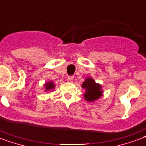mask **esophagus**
Masks as SVG:
<instances>
[{
	"label": "esophagus",
	"instance_id": "1",
	"mask_svg": "<svg viewBox=\"0 0 146 146\" xmlns=\"http://www.w3.org/2000/svg\"><path fill=\"white\" fill-rule=\"evenodd\" d=\"M73 80H74V76H68V81L70 82H73Z\"/></svg>",
	"mask_w": 146,
	"mask_h": 146
}]
</instances>
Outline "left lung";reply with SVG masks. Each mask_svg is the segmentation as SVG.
Segmentation results:
<instances>
[{
	"label": "left lung",
	"mask_w": 146,
	"mask_h": 146,
	"mask_svg": "<svg viewBox=\"0 0 146 146\" xmlns=\"http://www.w3.org/2000/svg\"><path fill=\"white\" fill-rule=\"evenodd\" d=\"M82 87L85 90L83 97L87 102H95L100 98L103 95L102 85L96 83L92 78H86L85 82L82 83Z\"/></svg>",
	"instance_id": "left-lung-1"
}]
</instances>
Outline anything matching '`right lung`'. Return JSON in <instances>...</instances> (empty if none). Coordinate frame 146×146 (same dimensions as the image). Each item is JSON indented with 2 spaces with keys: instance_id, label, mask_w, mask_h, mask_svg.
I'll list each match as a JSON object with an SVG mask.
<instances>
[{
  "instance_id": "1",
  "label": "right lung",
  "mask_w": 146,
  "mask_h": 146,
  "mask_svg": "<svg viewBox=\"0 0 146 146\" xmlns=\"http://www.w3.org/2000/svg\"><path fill=\"white\" fill-rule=\"evenodd\" d=\"M44 92H48V91H51V90L54 89L55 88V85L54 84L53 82L51 81H49L48 82H45L44 84Z\"/></svg>"
}]
</instances>
